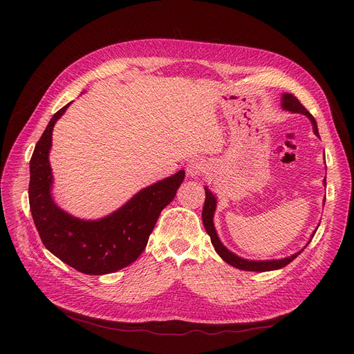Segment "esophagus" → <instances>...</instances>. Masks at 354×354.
Instances as JSON below:
<instances>
[{
    "label": "esophagus",
    "mask_w": 354,
    "mask_h": 354,
    "mask_svg": "<svg viewBox=\"0 0 354 354\" xmlns=\"http://www.w3.org/2000/svg\"><path fill=\"white\" fill-rule=\"evenodd\" d=\"M207 167H208V163L205 160L201 158H192L188 160L187 172L189 176H199L201 174L207 171Z\"/></svg>",
    "instance_id": "34e87169"
}]
</instances>
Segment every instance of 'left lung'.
<instances>
[{"label": "left lung", "mask_w": 354, "mask_h": 354, "mask_svg": "<svg viewBox=\"0 0 354 354\" xmlns=\"http://www.w3.org/2000/svg\"><path fill=\"white\" fill-rule=\"evenodd\" d=\"M284 110L291 111V113H301L304 116H307L311 123H313V130L314 133L319 136V129H317V123H315V119L311 116L310 111L300 103V100L297 99L295 96H292L291 93H284L283 95V103H281ZM324 185H326V179H324ZM216 209V198L214 196V194L205 187V203H203V209H202V222H203V227H205L208 235L211 236V243L215 248V251L218 252V255L224 259L225 263H228L230 266L238 268V270H244V271H258V272H264V271H272V270H280L286 266H288L294 258L299 257L301 251L292 254L291 257L287 258H281V259H267V261H252V259H245V258H241L238 255H235L234 252H231L227 247H224V244L221 243L218 234L215 231L214 227V214ZM317 231V230H315ZM315 231L313 232L311 238L314 236ZM311 241V239H310ZM308 241V244H310ZM307 247V245H306Z\"/></svg>", "instance_id": "1"}]
</instances>
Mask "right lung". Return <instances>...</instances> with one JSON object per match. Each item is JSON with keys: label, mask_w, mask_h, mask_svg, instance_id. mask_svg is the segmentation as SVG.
Segmentation results:
<instances>
[{"label": "right lung", "mask_w": 354, "mask_h": 354, "mask_svg": "<svg viewBox=\"0 0 354 354\" xmlns=\"http://www.w3.org/2000/svg\"><path fill=\"white\" fill-rule=\"evenodd\" d=\"M68 106L54 113L34 147L30 160V211L51 254L83 274H110L130 266L143 252L162 209L174 201L185 172L179 171L143 188L122 208L102 219L84 221L64 212L51 196L48 152L53 127Z\"/></svg>", "instance_id": "obj_1"}]
</instances>
